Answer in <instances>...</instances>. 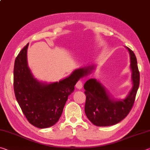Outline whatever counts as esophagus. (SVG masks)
I'll use <instances>...</instances> for the list:
<instances>
[{
	"instance_id": "esophagus-1",
	"label": "esophagus",
	"mask_w": 150,
	"mask_h": 150,
	"mask_svg": "<svg viewBox=\"0 0 150 150\" xmlns=\"http://www.w3.org/2000/svg\"><path fill=\"white\" fill-rule=\"evenodd\" d=\"M82 87H83L82 81H79L77 83V84H76V88H78V89H81V88H82Z\"/></svg>"
}]
</instances>
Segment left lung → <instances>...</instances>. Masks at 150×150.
Masks as SVG:
<instances>
[{"label":"left lung","mask_w":150,"mask_h":150,"mask_svg":"<svg viewBox=\"0 0 150 150\" xmlns=\"http://www.w3.org/2000/svg\"><path fill=\"white\" fill-rule=\"evenodd\" d=\"M130 54L132 88L124 99H115L109 95L105 87L95 79H90L84 85L86 102V116L94 125L108 126L120 122L130 112L135 101L139 85V73L134 53L126 47ZM95 65L85 66L73 71L75 74L83 78L91 74Z\"/></svg>","instance_id":"obj_1"}]
</instances>
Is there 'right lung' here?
Here are the masks:
<instances>
[{"instance_id":"right-lung-1","label":"right lung","mask_w":150,"mask_h":150,"mask_svg":"<svg viewBox=\"0 0 150 150\" xmlns=\"http://www.w3.org/2000/svg\"><path fill=\"white\" fill-rule=\"evenodd\" d=\"M28 44L18 55L14 67V91L22 112L37 128L54 126L62 116L68 98L80 77L73 72L59 82L45 83L36 79L27 62Z\"/></svg>"}]
</instances>
